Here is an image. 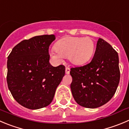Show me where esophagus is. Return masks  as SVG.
I'll return each instance as SVG.
<instances>
[{
	"mask_svg": "<svg viewBox=\"0 0 129 129\" xmlns=\"http://www.w3.org/2000/svg\"><path fill=\"white\" fill-rule=\"evenodd\" d=\"M70 72V68L69 67H67L65 68V72H66V74H69Z\"/></svg>",
	"mask_w": 129,
	"mask_h": 129,
	"instance_id": "34e87169",
	"label": "esophagus"
}]
</instances>
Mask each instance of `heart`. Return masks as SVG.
Segmentation results:
<instances>
[{
    "instance_id": "heart-1",
    "label": "heart",
    "mask_w": 129,
    "mask_h": 129,
    "mask_svg": "<svg viewBox=\"0 0 129 129\" xmlns=\"http://www.w3.org/2000/svg\"><path fill=\"white\" fill-rule=\"evenodd\" d=\"M95 51V42L90 37H65L59 40L51 52L52 57L57 59L68 57L76 65H81L90 60Z\"/></svg>"
}]
</instances>
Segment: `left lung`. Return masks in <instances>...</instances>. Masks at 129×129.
Wrapping results in <instances>:
<instances>
[{
    "mask_svg": "<svg viewBox=\"0 0 129 129\" xmlns=\"http://www.w3.org/2000/svg\"><path fill=\"white\" fill-rule=\"evenodd\" d=\"M118 52L110 44L99 39L89 63L70 70V87L76 102L87 108L108 103L115 94L120 78Z\"/></svg>",
    "mask_w": 129,
    "mask_h": 129,
    "instance_id": "obj_1",
    "label": "left lung"
}]
</instances>
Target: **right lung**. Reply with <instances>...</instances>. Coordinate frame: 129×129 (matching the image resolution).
<instances>
[{"mask_svg":"<svg viewBox=\"0 0 129 129\" xmlns=\"http://www.w3.org/2000/svg\"><path fill=\"white\" fill-rule=\"evenodd\" d=\"M55 39L54 35H44L24 40L7 57L8 88L26 108L37 110L51 104L64 75V66L54 67L49 62V47Z\"/></svg>","mask_w":129,"mask_h":129,"instance_id":"1","label":"right lung"}]
</instances>
